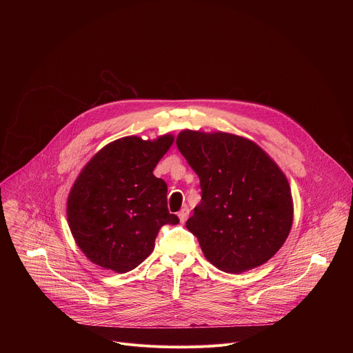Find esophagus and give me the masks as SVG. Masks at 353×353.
Segmentation results:
<instances>
[{"label":"esophagus","instance_id":"obj_1","mask_svg":"<svg viewBox=\"0 0 353 353\" xmlns=\"http://www.w3.org/2000/svg\"><path fill=\"white\" fill-rule=\"evenodd\" d=\"M188 215H190V210H188L187 207L181 208V210H180V212H179V219H180V222H181V223H184V222L187 221Z\"/></svg>","mask_w":353,"mask_h":353}]
</instances>
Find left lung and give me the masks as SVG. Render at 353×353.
I'll return each mask as SVG.
<instances>
[{"instance_id": "obj_1", "label": "left lung", "mask_w": 353, "mask_h": 353, "mask_svg": "<svg viewBox=\"0 0 353 353\" xmlns=\"http://www.w3.org/2000/svg\"><path fill=\"white\" fill-rule=\"evenodd\" d=\"M177 148L199 177L201 203L185 222L205 259L240 274L267 263L293 222L289 183L278 165L247 138L184 130Z\"/></svg>"}]
</instances>
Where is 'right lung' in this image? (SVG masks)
<instances>
[{
  "mask_svg": "<svg viewBox=\"0 0 353 353\" xmlns=\"http://www.w3.org/2000/svg\"><path fill=\"white\" fill-rule=\"evenodd\" d=\"M173 143L124 137L86 163L67 201L71 233L96 265L119 274L138 267L155 247L163 225H177L168 210V185L154 169Z\"/></svg>",
  "mask_w": 353,
  "mask_h": 353,
  "instance_id": "right-lung-1",
  "label": "right lung"
}]
</instances>
